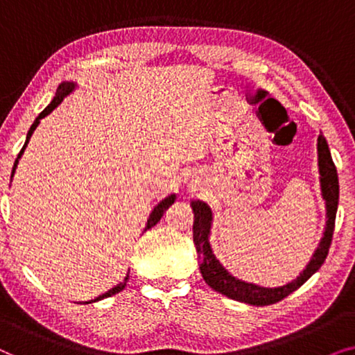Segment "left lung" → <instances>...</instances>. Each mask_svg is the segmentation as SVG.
Masks as SVG:
<instances>
[{
	"mask_svg": "<svg viewBox=\"0 0 355 355\" xmlns=\"http://www.w3.org/2000/svg\"><path fill=\"white\" fill-rule=\"evenodd\" d=\"M318 152V173H320V189H322V198L327 208V223H324V231L322 239H320L317 249H315L312 259L305 265L304 271H300L297 278L284 286L278 288H263V286L247 283L236 276H232L225 266L220 263L216 255L213 254L210 244V234L213 226V211L205 202L193 200L191 202L193 211V244L197 249L198 268L205 279V283L226 297L239 300V302L249 305H270L276 304L291 293L299 289L310 276L317 273L320 266L327 259L329 245H331V237L334 231V220H336L338 202H339V182L338 173L334 166L331 153H329L328 142L323 134L318 135L317 140Z\"/></svg>",
	"mask_w": 355,
	"mask_h": 355,
	"instance_id": "left-lung-1",
	"label": "left lung"
}]
</instances>
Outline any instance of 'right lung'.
<instances>
[{
  "label": "right lung",
  "instance_id": "add662e5",
  "mask_svg": "<svg viewBox=\"0 0 355 355\" xmlns=\"http://www.w3.org/2000/svg\"><path fill=\"white\" fill-rule=\"evenodd\" d=\"M77 89V82H72V80H64V82H61L60 84V87H58L56 89V95H55V98H53L51 101H50V105L46 106L45 110L42 111L40 114L37 116V119L33 121V124L31 125V129H28V132H27V137H26V144H24V147H22V150L21 152H19V155H17V158H16V162H14V168H12V173H11V179H12V176H14V173H16V168H17V163H19V159H21V157L24 155V150H26V147H27V144H28V140H31V137H32V134H33V130L37 129V125L40 124V121L45 118V116H48L51 113L53 110L55 108H58V106H60V103L62 100L66 98L67 95L69 94H72V92H74ZM174 200H176V193H171V196H168L166 198H163L162 202L158 203L157 207L153 208L152 210V213H150V216H148V220H147V225H145V231L147 230H150V227H153L155 225H157V223L162 220V216H163V213L168 210L169 207L173 205L174 203ZM128 279H129V271H128V275H125V278H124V281L123 283H119V284H116L114 288H111V289H108L106 291L105 294H101V295H98V297H95V299H92V300H87V302H84V304H92V302H98V300H101V299H106V297H111V295H114V294H118L119 291H123L124 288H125V283H128Z\"/></svg>",
  "mask_w": 355,
  "mask_h": 355
}]
</instances>
